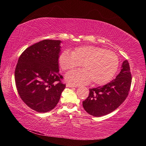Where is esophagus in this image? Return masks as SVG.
<instances>
[{
  "mask_svg": "<svg viewBox=\"0 0 146 146\" xmlns=\"http://www.w3.org/2000/svg\"><path fill=\"white\" fill-rule=\"evenodd\" d=\"M66 87H68V88H76V86L71 84L68 83V84H66Z\"/></svg>",
  "mask_w": 146,
  "mask_h": 146,
  "instance_id": "esophagus-1",
  "label": "esophagus"
}]
</instances>
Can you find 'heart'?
I'll return each mask as SVG.
<instances>
[{
	"label": "heart",
	"mask_w": 146,
	"mask_h": 146,
	"mask_svg": "<svg viewBox=\"0 0 146 146\" xmlns=\"http://www.w3.org/2000/svg\"><path fill=\"white\" fill-rule=\"evenodd\" d=\"M58 63L63 71L77 68L82 64L84 70L71 71L65 75L67 82L74 86L86 84L91 81L94 84L103 85L111 80L117 72L119 60L113 51L92 46L76 48L72 52L62 51Z\"/></svg>",
	"instance_id": "1"
}]
</instances>
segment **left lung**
<instances>
[{"mask_svg": "<svg viewBox=\"0 0 146 146\" xmlns=\"http://www.w3.org/2000/svg\"><path fill=\"white\" fill-rule=\"evenodd\" d=\"M131 84L129 64L125 60L115 79L103 86L90 89L89 96L82 102L84 109L94 117H102L113 112L127 98Z\"/></svg>", "mask_w": 146, "mask_h": 146, "instance_id": "left-lung-1", "label": "left lung"}]
</instances>
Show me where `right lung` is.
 <instances>
[{
  "label": "right lung",
  "mask_w": 146,
  "mask_h": 146,
  "mask_svg": "<svg viewBox=\"0 0 146 146\" xmlns=\"http://www.w3.org/2000/svg\"><path fill=\"white\" fill-rule=\"evenodd\" d=\"M61 43L55 40L38 42L22 53L17 64L15 79L20 97L38 113L52 110L66 88L59 73Z\"/></svg>",
  "instance_id": "1"
}]
</instances>
